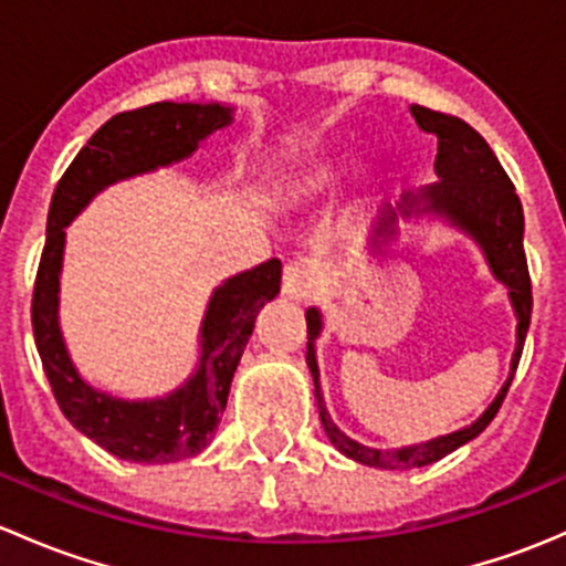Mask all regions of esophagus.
I'll list each match as a JSON object with an SVG mask.
<instances>
[{
    "mask_svg": "<svg viewBox=\"0 0 566 566\" xmlns=\"http://www.w3.org/2000/svg\"><path fill=\"white\" fill-rule=\"evenodd\" d=\"M312 290H315V279H312L310 268L301 265V262H293V265L284 268V279H282L284 298L301 304V301L310 298Z\"/></svg>",
    "mask_w": 566,
    "mask_h": 566,
    "instance_id": "esophagus-1",
    "label": "esophagus"
}]
</instances>
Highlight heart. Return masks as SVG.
Here are the masks:
<instances>
[{"label": "heart", "instance_id": "b5f03b06", "mask_svg": "<svg viewBox=\"0 0 566 566\" xmlns=\"http://www.w3.org/2000/svg\"><path fill=\"white\" fill-rule=\"evenodd\" d=\"M336 180H339V167H336L334 161L317 164L310 175H304L298 182H295L293 199H301V202H304V199H317L319 193L331 191V188L336 186ZM380 182L384 180H380L378 169H361V172H358L356 182H353L350 202H347L345 208V224L356 221L358 216L369 208V202L378 197Z\"/></svg>", "mask_w": 566, "mask_h": 566}]
</instances>
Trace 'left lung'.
Instances as JSON below:
<instances>
[{"label": "left lung", "mask_w": 566, "mask_h": 566, "mask_svg": "<svg viewBox=\"0 0 566 566\" xmlns=\"http://www.w3.org/2000/svg\"><path fill=\"white\" fill-rule=\"evenodd\" d=\"M410 114H413L416 125L424 134L438 136V182L416 188V191H405L394 208L386 205L378 213V221H375L361 251L367 256H386L394 243L399 241L405 227H416L421 221H427V224L438 221V224L465 235L468 241L476 243V249L482 251L495 282L506 287V298H510L512 315H515V350H512L510 375H506L504 386H501L493 402L482 410L476 421L449 432V436L413 443V447L375 449L345 436L334 424L328 408H325L317 367V339L323 334L325 323L323 312L317 306H310L306 310V331H310L306 364H310L312 380H315V399L325 436L345 458L361 462V465L384 468V471L421 468L443 460L454 449L473 441L493 421L506 391H510L512 378H515L531 323V279L526 254H523V205L517 199L515 186H512V180L506 177L504 167L499 164L495 153L490 150L488 142L471 125L424 106H410Z\"/></svg>", "instance_id": "8db88e82"}]
</instances>
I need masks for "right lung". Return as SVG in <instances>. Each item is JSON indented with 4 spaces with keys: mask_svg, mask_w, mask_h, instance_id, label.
<instances>
[{
    "mask_svg": "<svg viewBox=\"0 0 566 566\" xmlns=\"http://www.w3.org/2000/svg\"><path fill=\"white\" fill-rule=\"evenodd\" d=\"M235 123V106L164 101L101 125L62 175L49 208L32 331L45 378L62 413L90 441L130 462H177L202 452L227 408L254 319L282 287V262L268 260L227 276L210 293L199 323V356L180 386L158 397H119L78 373L60 325L65 230L108 186L188 161L216 130Z\"/></svg>",
    "mask_w": 566,
    "mask_h": 566,
    "instance_id": "right-lung-1",
    "label": "right lung"
}]
</instances>
